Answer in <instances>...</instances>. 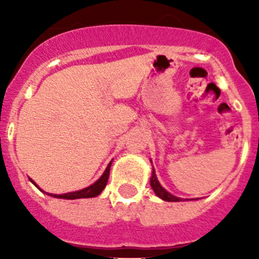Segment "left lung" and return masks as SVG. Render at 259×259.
Listing matches in <instances>:
<instances>
[{
	"label": "left lung",
	"mask_w": 259,
	"mask_h": 259,
	"mask_svg": "<svg viewBox=\"0 0 259 259\" xmlns=\"http://www.w3.org/2000/svg\"><path fill=\"white\" fill-rule=\"evenodd\" d=\"M150 185H151V188H153L154 193H155V194L158 195L160 199L166 200V202H180V200H183L182 198H178V197H176V195L170 194V193L166 192V190L161 187L158 178H156V174H155V170H154V168H153V173H151Z\"/></svg>",
	"instance_id": "obj_1"
}]
</instances>
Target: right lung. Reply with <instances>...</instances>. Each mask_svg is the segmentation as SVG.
Listing matches in <instances>:
<instances>
[{
  "label": "right lung",
  "mask_w": 259,
  "mask_h": 259,
  "mask_svg": "<svg viewBox=\"0 0 259 259\" xmlns=\"http://www.w3.org/2000/svg\"><path fill=\"white\" fill-rule=\"evenodd\" d=\"M111 161H113V160H111ZM111 161L109 163V165L106 166V169H105V171L103 173V176H101L100 178L96 180L94 184H91L90 187L85 188V189L77 190V192L66 193V194H51V193H46V194H49L50 197H54V198H62V199H80V198H94V197H96V195L100 194V193L103 192L104 188L106 187V183H108V179H109V174H110ZM31 182H32L33 184L36 185V183L33 182V180H31ZM36 187H37V185H36ZM38 189H40V188H38Z\"/></svg>",
  "instance_id": "add662e5"
}]
</instances>
